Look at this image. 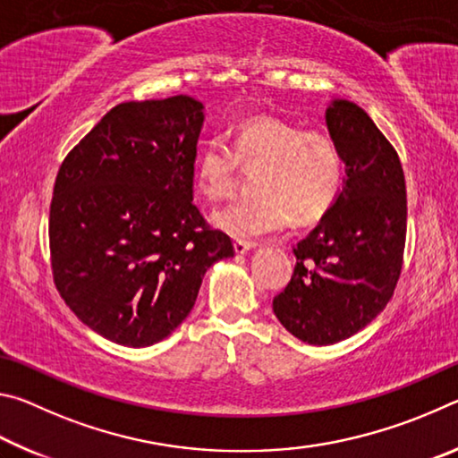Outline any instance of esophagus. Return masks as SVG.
Instances as JSON below:
<instances>
[{
    "label": "esophagus",
    "mask_w": 458,
    "mask_h": 458,
    "mask_svg": "<svg viewBox=\"0 0 458 458\" xmlns=\"http://www.w3.org/2000/svg\"><path fill=\"white\" fill-rule=\"evenodd\" d=\"M254 244L252 242H244V240H236L234 242V252L236 254H246L248 250H252Z\"/></svg>",
    "instance_id": "obj_1"
}]
</instances>
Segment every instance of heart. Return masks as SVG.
Here are the masks:
<instances>
[{"label":"heart","instance_id":"obj_1","mask_svg":"<svg viewBox=\"0 0 458 458\" xmlns=\"http://www.w3.org/2000/svg\"><path fill=\"white\" fill-rule=\"evenodd\" d=\"M232 154L220 139L201 147L196 183L206 198H230L238 183V165L259 169L257 198L236 201L212 214L216 228L238 240L281 232L291 218L319 222L339 198L344 157L327 133L303 131L275 117H250L232 135Z\"/></svg>","mask_w":458,"mask_h":458}]
</instances>
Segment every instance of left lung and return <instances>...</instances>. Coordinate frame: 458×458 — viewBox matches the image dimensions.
I'll list each match as a JSON object with an SVG mask.
<instances>
[{"label":"left lung","instance_id":"8db88e82","mask_svg":"<svg viewBox=\"0 0 458 458\" xmlns=\"http://www.w3.org/2000/svg\"><path fill=\"white\" fill-rule=\"evenodd\" d=\"M345 165L339 198L294 246L297 267L273 311L309 345L355 335L384 311L396 289L406 242V183L398 153L352 100L325 108Z\"/></svg>","mask_w":458,"mask_h":458}]
</instances>
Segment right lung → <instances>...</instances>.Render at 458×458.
Returning <instances> with one entry per match:
<instances>
[{"instance_id":"right-lung-1","label":"right lung","mask_w":458,"mask_h":458,"mask_svg":"<svg viewBox=\"0 0 458 458\" xmlns=\"http://www.w3.org/2000/svg\"><path fill=\"white\" fill-rule=\"evenodd\" d=\"M204 105L188 95L113 106L54 183V283L79 319L125 347L180 327L206 270L234 257L193 204Z\"/></svg>"}]
</instances>
